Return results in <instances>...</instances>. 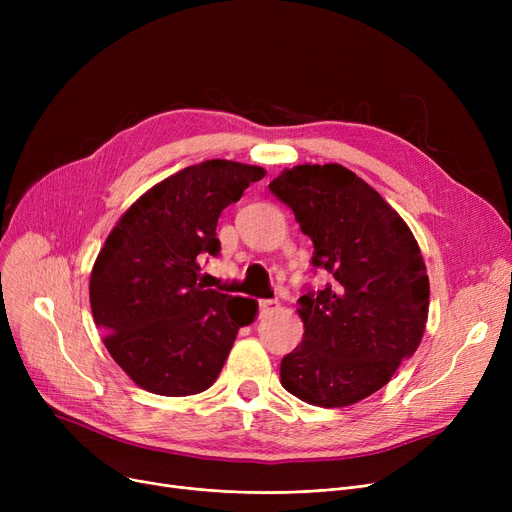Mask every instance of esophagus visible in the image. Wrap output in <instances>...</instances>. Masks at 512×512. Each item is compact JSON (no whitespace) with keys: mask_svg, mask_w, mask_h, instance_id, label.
Wrapping results in <instances>:
<instances>
[{"mask_svg":"<svg viewBox=\"0 0 512 512\" xmlns=\"http://www.w3.org/2000/svg\"><path fill=\"white\" fill-rule=\"evenodd\" d=\"M274 309H278V301H274V299H263V301H259V311H261V315L272 313Z\"/></svg>","mask_w":512,"mask_h":512,"instance_id":"obj_1","label":"esophagus"}]
</instances>
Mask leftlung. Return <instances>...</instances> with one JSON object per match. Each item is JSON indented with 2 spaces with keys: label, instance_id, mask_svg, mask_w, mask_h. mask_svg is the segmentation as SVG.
Listing matches in <instances>:
<instances>
[{
  "label": "left lung",
  "instance_id": "1",
  "mask_svg": "<svg viewBox=\"0 0 512 512\" xmlns=\"http://www.w3.org/2000/svg\"><path fill=\"white\" fill-rule=\"evenodd\" d=\"M270 188L313 240V265L334 278L299 299L305 334L282 359V386L315 407L355 405L421 344L429 278L419 245L398 211L340 164L286 168Z\"/></svg>",
  "mask_w": 512,
  "mask_h": 512
}]
</instances>
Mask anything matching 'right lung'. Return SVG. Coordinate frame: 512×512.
Wrapping results in <instances>:
<instances>
[{
  "label": "right lung",
  "instance_id": "obj_1",
  "mask_svg": "<svg viewBox=\"0 0 512 512\" xmlns=\"http://www.w3.org/2000/svg\"><path fill=\"white\" fill-rule=\"evenodd\" d=\"M265 176L259 166L207 159L151 186L105 238L89 299L103 344L139 388L161 396L207 390L257 301L197 284L218 255L220 213Z\"/></svg>",
  "mask_w": 512,
  "mask_h": 512
}]
</instances>
